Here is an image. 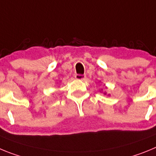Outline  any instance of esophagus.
<instances>
[{
	"mask_svg": "<svg viewBox=\"0 0 156 156\" xmlns=\"http://www.w3.org/2000/svg\"><path fill=\"white\" fill-rule=\"evenodd\" d=\"M75 78L76 80H84L86 78V76L83 75V74H76Z\"/></svg>",
	"mask_w": 156,
	"mask_h": 156,
	"instance_id": "esophagus-1",
	"label": "esophagus"
}]
</instances>
